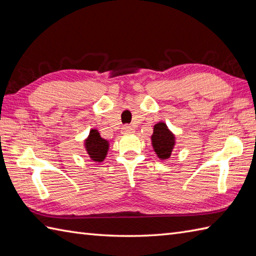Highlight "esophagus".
Segmentation results:
<instances>
[{"instance_id": "obj_1", "label": "esophagus", "mask_w": 256, "mask_h": 256, "mask_svg": "<svg viewBox=\"0 0 256 256\" xmlns=\"http://www.w3.org/2000/svg\"><path fill=\"white\" fill-rule=\"evenodd\" d=\"M134 132V129L132 128L130 126H128V124H124V126L122 128V132L127 134H132Z\"/></svg>"}]
</instances>
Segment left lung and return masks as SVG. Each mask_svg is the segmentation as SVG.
I'll list each match as a JSON object with an SVG mask.
<instances>
[{"label": "left lung", "mask_w": 256, "mask_h": 256, "mask_svg": "<svg viewBox=\"0 0 256 256\" xmlns=\"http://www.w3.org/2000/svg\"><path fill=\"white\" fill-rule=\"evenodd\" d=\"M152 146L161 160H166L172 154L175 146V136L164 122H158L151 136Z\"/></svg>", "instance_id": "8db88e82"}]
</instances>
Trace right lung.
<instances>
[{"mask_svg":"<svg viewBox=\"0 0 256 256\" xmlns=\"http://www.w3.org/2000/svg\"><path fill=\"white\" fill-rule=\"evenodd\" d=\"M84 146L88 151V154L95 162L104 161L110 148L108 141L102 138L96 129L90 130L88 137L84 141Z\"/></svg>","mask_w":256,"mask_h":256,"instance_id":"obj_1","label":"right lung"}]
</instances>
